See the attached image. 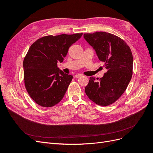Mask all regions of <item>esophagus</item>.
<instances>
[{"instance_id": "34e87169", "label": "esophagus", "mask_w": 153, "mask_h": 153, "mask_svg": "<svg viewBox=\"0 0 153 153\" xmlns=\"http://www.w3.org/2000/svg\"><path fill=\"white\" fill-rule=\"evenodd\" d=\"M82 76V74H77V75H76L75 76V78H80V76Z\"/></svg>"}]
</instances>
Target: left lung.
Instances as JSON below:
<instances>
[{
    "instance_id": "obj_1",
    "label": "left lung",
    "mask_w": 153,
    "mask_h": 153,
    "mask_svg": "<svg viewBox=\"0 0 153 153\" xmlns=\"http://www.w3.org/2000/svg\"><path fill=\"white\" fill-rule=\"evenodd\" d=\"M84 38L95 50L107 70L99 81L90 77L85 92L96 104L110 105L121 96L131 79L133 62L131 51L124 40L106 32L84 34Z\"/></svg>"
}]
</instances>
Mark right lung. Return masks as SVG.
I'll list each match as a JSON object with an SVG mask.
<instances>
[{
  "label": "right lung",
  "instance_id": "obj_1",
  "mask_svg": "<svg viewBox=\"0 0 153 153\" xmlns=\"http://www.w3.org/2000/svg\"><path fill=\"white\" fill-rule=\"evenodd\" d=\"M83 33L47 36L30 46L24 58V75L26 90L30 98L43 107H52L61 101L73 79L57 68L69 48Z\"/></svg>",
  "mask_w": 153,
  "mask_h": 153
}]
</instances>
